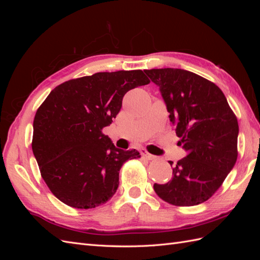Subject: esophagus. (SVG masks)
I'll list each match as a JSON object with an SVG mask.
<instances>
[{
	"instance_id": "1",
	"label": "esophagus",
	"mask_w": 260,
	"mask_h": 260,
	"mask_svg": "<svg viewBox=\"0 0 260 260\" xmlns=\"http://www.w3.org/2000/svg\"><path fill=\"white\" fill-rule=\"evenodd\" d=\"M142 155L145 157L146 159H148V160H152V159H155V158H156V156H154V155H152V154H149V153L146 152V151H143V152H142Z\"/></svg>"
}]
</instances>
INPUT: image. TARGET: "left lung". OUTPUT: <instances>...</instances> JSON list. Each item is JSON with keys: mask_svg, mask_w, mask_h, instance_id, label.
Wrapping results in <instances>:
<instances>
[{"mask_svg": "<svg viewBox=\"0 0 260 260\" xmlns=\"http://www.w3.org/2000/svg\"><path fill=\"white\" fill-rule=\"evenodd\" d=\"M144 73L159 88L187 153L172 168L169 182L155 183L154 190L172 205H199L214 195L237 162V117L222 91L205 78L178 68Z\"/></svg>", "mask_w": 260, "mask_h": 260, "instance_id": "left-lung-1", "label": "left lung"}]
</instances>
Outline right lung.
Here are the masks:
<instances>
[{
    "label": "right lung",
    "mask_w": 260,
    "mask_h": 260,
    "mask_svg": "<svg viewBox=\"0 0 260 260\" xmlns=\"http://www.w3.org/2000/svg\"><path fill=\"white\" fill-rule=\"evenodd\" d=\"M148 83L142 70L98 73L59 84L39 107L32 152L60 202L89 209L113 198L123 162L140 153L117 148L102 129L119 113L125 93Z\"/></svg>",
    "instance_id": "obj_1"
}]
</instances>
